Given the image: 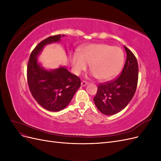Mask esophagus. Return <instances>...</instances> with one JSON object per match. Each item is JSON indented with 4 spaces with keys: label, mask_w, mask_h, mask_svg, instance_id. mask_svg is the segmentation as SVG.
I'll return each instance as SVG.
<instances>
[{
    "label": "esophagus",
    "mask_w": 161,
    "mask_h": 161,
    "mask_svg": "<svg viewBox=\"0 0 161 161\" xmlns=\"http://www.w3.org/2000/svg\"><path fill=\"white\" fill-rule=\"evenodd\" d=\"M87 85H88V82L85 81V80L81 82V86H85Z\"/></svg>",
    "instance_id": "obj_1"
}]
</instances>
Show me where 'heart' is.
<instances>
[{"instance_id":"obj_1","label":"heart","mask_w":161,"mask_h":161,"mask_svg":"<svg viewBox=\"0 0 161 161\" xmlns=\"http://www.w3.org/2000/svg\"><path fill=\"white\" fill-rule=\"evenodd\" d=\"M124 53L120 47L105 43H92L82 48L80 54L75 53L71 58L73 70L79 75L90 64L92 75L100 80L114 77L122 67Z\"/></svg>"}]
</instances>
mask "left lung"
Wrapping results in <instances>:
<instances>
[{"mask_svg":"<svg viewBox=\"0 0 161 161\" xmlns=\"http://www.w3.org/2000/svg\"><path fill=\"white\" fill-rule=\"evenodd\" d=\"M127 57L121 75L116 79L100 84L93 101L97 108L107 115L123 110L133 98L138 84V64L134 53L124 46Z\"/></svg>","mask_w":161,"mask_h":161,"instance_id":"8db88e82","label":"left lung"}]
</instances>
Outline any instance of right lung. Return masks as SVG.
Returning a JSON list of instances; mask_svg holds the SVG:
<instances>
[{
	"instance_id": "right-lung-1",
	"label": "right lung",
	"mask_w": 161,
	"mask_h": 161,
	"mask_svg": "<svg viewBox=\"0 0 161 161\" xmlns=\"http://www.w3.org/2000/svg\"><path fill=\"white\" fill-rule=\"evenodd\" d=\"M65 35L47 37L41 42L31 52L27 64V81L34 99L42 108L50 111H59L66 108L80 86V80L64 66L46 69L38 61L47 45L60 43Z\"/></svg>"
}]
</instances>
